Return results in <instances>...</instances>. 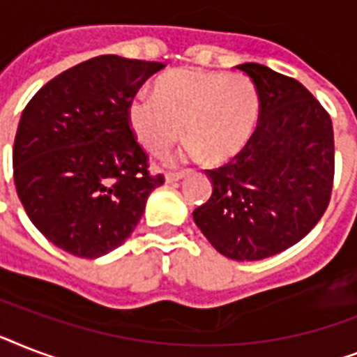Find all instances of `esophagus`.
I'll use <instances>...</instances> for the list:
<instances>
[{"label":"esophagus","mask_w":357,"mask_h":357,"mask_svg":"<svg viewBox=\"0 0 357 357\" xmlns=\"http://www.w3.org/2000/svg\"><path fill=\"white\" fill-rule=\"evenodd\" d=\"M185 176H187V170H181V172H167L165 178H167L168 183H172V181H178V179L185 178Z\"/></svg>","instance_id":"1"}]
</instances>
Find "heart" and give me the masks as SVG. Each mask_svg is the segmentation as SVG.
Returning a JSON list of instances; mask_svg holds the SVG:
<instances>
[{
    "label": "heart",
    "mask_w": 357,
    "mask_h": 357,
    "mask_svg": "<svg viewBox=\"0 0 357 357\" xmlns=\"http://www.w3.org/2000/svg\"><path fill=\"white\" fill-rule=\"evenodd\" d=\"M261 111L257 85L244 74L174 70L157 81L153 96L133 98L129 123L153 155H162L183 135L189 150L209 162H222L248 144Z\"/></svg>",
    "instance_id": "heart-1"
}]
</instances>
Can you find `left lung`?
Returning <instances> with one entry per match:
<instances>
[{"label": "left lung", "instance_id": "left-lung-1", "mask_svg": "<svg viewBox=\"0 0 357 357\" xmlns=\"http://www.w3.org/2000/svg\"><path fill=\"white\" fill-rule=\"evenodd\" d=\"M257 85L259 120L229 162L206 170L213 195L192 211L222 255L257 261L293 246L315 228L333 189L332 119L302 83L263 64L244 63Z\"/></svg>", "mask_w": 357, "mask_h": 357}]
</instances>
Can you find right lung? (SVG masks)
<instances>
[{"mask_svg": "<svg viewBox=\"0 0 357 357\" xmlns=\"http://www.w3.org/2000/svg\"><path fill=\"white\" fill-rule=\"evenodd\" d=\"M162 68L100 55L47 81L25 105L14 185L31 222L64 252L94 259L119 248L165 183L150 172L128 116L140 86Z\"/></svg>", "mask_w": 357, "mask_h": 357, "instance_id": "1", "label": "right lung"}]
</instances>
